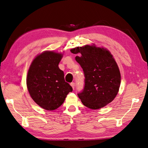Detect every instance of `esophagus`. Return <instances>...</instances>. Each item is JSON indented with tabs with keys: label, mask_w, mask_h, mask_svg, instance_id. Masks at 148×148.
I'll return each instance as SVG.
<instances>
[{
	"label": "esophagus",
	"mask_w": 148,
	"mask_h": 148,
	"mask_svg": "<svg viewBox=\"0 0 148 148\" xmlns=\"http://www.w3.org/2000/svg\"><path fill=\"white\" fill-rule=\"evenodd\" d=\"M71 86L72 87V88L74 89V88H75V83H74V82L71 83Z\"/></svg>",
	"instance_id": "1"
}]
</instances>
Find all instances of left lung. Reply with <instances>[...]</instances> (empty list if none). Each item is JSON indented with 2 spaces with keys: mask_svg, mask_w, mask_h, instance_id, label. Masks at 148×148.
Wrapping results in <instances>:
<instances>
[{
  "mask_svg": "<svg viewBox=\"0 0 148 148\" xmlns=\"http://www.w3.org/2000/svg\"><path fill=\"white\" fill-rule=\"evenodd\" d=\"M84 75V85L77 95L87 108L98 109L111 102L118 94L121 75L108 50L86 45L71 49Z\"/></svg>",
  "mask_w": 148,
  "mask_h": 148,
  "instance_id": "left-lung-1",
  "label": "left lung"
}]
</instances>
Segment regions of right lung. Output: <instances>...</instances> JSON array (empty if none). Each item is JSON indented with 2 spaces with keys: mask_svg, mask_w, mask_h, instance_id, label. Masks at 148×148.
I'll use <instances>...</instances> for the list:
<instances>
[{
  "mask_svg": "<svg viewBox=\"0 0 148 148\" xmlns=\"http://www.w3.org/2000/svg\"><path fill=\"white\" fill-rule=\"evenodd\" d=\"M62 55L45 51L34 60L27 77L32 99L42 108L53 111L60 106L72 88L65 82L64 73L58 67Z\"/></svg>",
  "mask_w": 148,
  "mask_h": 148,
  "instance_id": "right-lung-1",
  "label": "right lung"
}]
</instances>
